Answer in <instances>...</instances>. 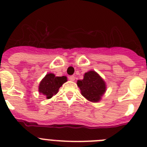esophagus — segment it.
Returning a JSON list of instances; mask_svg holds the SVG:
<instances>
[{"mask_svg":"<svg viewBox=\"0 0 147 147\" xmlns=\"http://www.w3.org/2000/svg\"><path fill=\"white\" fill-rule=\"evenodd\" d=\"M68 79H69V80L71 81V82H74V81L75 80V76H70L69 77H68Z\"/></svg>","mask_w":147,"mask_h":147,"instance_id":"1","label":"esophagus"}]
</instances>
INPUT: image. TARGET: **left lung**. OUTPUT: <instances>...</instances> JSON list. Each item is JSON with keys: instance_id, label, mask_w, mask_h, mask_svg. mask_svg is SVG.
Here are the masks:
<instances>
[{"instance_id": "left-lung-1", "label": "left lung", "mask_w": 147, "mask_h": 147, "mask_svg": "<svg viewBox=\"0 0 147 147\" xmlns=\"http://www.w3.org/2000/svg\"><path fill=\"white\" fill-rule=\"evenodd\" d=\"M81 93L87 100L97 103L101 100L106 91V84L101 76L95 71H87L82 80L77 81Z\"/></svg>"}]
</instances>
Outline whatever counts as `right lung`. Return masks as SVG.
I'll return each mask as SVG.
<instances>
[{"instance_id":"1","label":"right lung","mask_w":147,"mask_h":147,"mask_svg":"<svg viewBox=\"0 0 147 147\" xmlns=\"http://www.w3.org/2000/svg\"><path fill=\"white\" fill-rule=\"evenodd\" d=\"M67 81L66 76H56L54 74L49 73L41 81L38 92L44 95L47 99H50L58 92L60 87Z\"/></svg>"}]
</instances>
